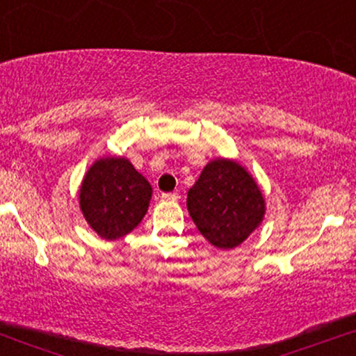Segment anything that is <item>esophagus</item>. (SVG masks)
I'll list each match as a JSON object with an SVG mask.
<instances>
[{"label": "esophagus", "instance_id": "esophagus-1", "mask_svg": "<svg viewBox=\"0 0 356 356\" xmlns=\"http://www.w3.org/2000/svg\"><path fill=\"white\" fill-rule=\"evenodd\" d=\"M162 199H164V201L175 202V201H179V199H181V195H179L177 192H164V194H162Z\"/></svg>", "mask_w": 356, "mask_h": 356}]
</instances>
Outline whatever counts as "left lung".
<instances>
[{
	"mask_svg": "<svg viewBox=\"0 0 356 356\" xmlns=\"http://www.w3.org/2000/svg\"><path fill=\"white\" fill-rule=\"evenodd\" d=\"M187 209L201 234L219 249H232L256 229L264 199L254 179L226 159L204 167L187 192Z\"/></svg>",
	"mask_w": 356,
	"mask_h": 356,
	"instance_id": "obj_1",
	"label": "left lung"
}]
</instances>
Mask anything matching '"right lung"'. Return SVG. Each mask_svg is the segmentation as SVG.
Listing matches in <instances>:
<instances>
[{"label":"right lung","mask_w":356,"mask_h":356,"mask_svg":"<svg viewBox=\"0 0 356 356\" xmlns=\"http://www.w3.org/2000/svg\"><path fill=\"white\" fill-rule=\"evenodd\" d=\"M152 187L127 159H100L90 167L80 189L85 219L104 239H118L140 222Z\"/></svg>","instance_id":"add662e5"}]
</instances>
